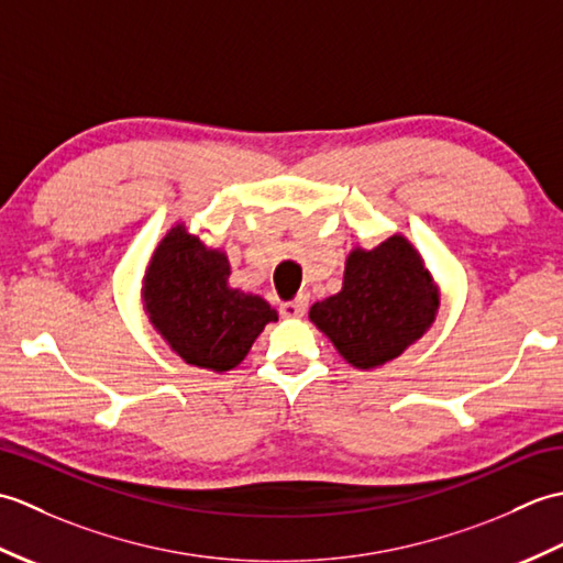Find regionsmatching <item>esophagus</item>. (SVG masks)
<instances>
[{"mask_svg": "<svg viewBox=\"0 0 563 563\" xmlns=\"http://www.w3.org/2000/svg\"><path fill=\"white\" fill-rule=\"evenodd\" d=\"M307 305H309L307 297H297V300H292V302L280 305V314L285 319H300L307 312Z\"/></svg>", "mask_w": 563, "mask_h": 563, "instance_id": "obj_1", "label": "esophagus"}]
</instances>
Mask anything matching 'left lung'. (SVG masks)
<instances>
[{
  "mask_svg": "<svg viewBox=\"0 0 563 563\" xmlns=\"http://www.w3.org/2000/svg\"><path fill=\"white\" fill-rule=\"evenodd\" d=\"M440 285L404 234L373 249L353 246L336 295L314 302L309 321L357 369H375L411 349L433 327Z\"/></svg>",
  "mask_w": 563,
  "mask_h": 563,
  "instance_id": "left-lung-1",
  "label": "left lung"
}]
</instances>
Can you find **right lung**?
Listing matches in <instances>:
<instances>
[{"label": "right lung", "mask_w": 563, "mask_h": 563, "mask_svg": "<svg viewBox=\"0 0 563 563\" xmlns=\"http://www.w3.org/2000/svg\"><path fill=\"white\" fill-rule=\"evenodd\" d=\"M224 249L208 246L172 224L142 275V307L154 331L186 361L210 373H230L249 355L278 312L261 295L230 285Z\"/></svg>", "instance_id": "add662e5"}]
</instances>
